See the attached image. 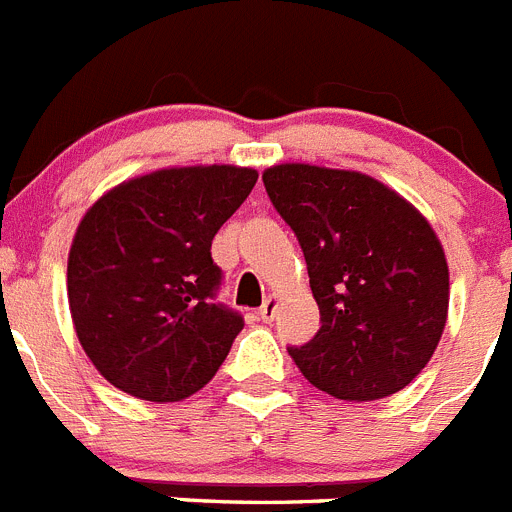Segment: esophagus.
Here are the masks:
<instances>
[{
    "label": "esophagus",
    "instance_id": "obj_1",
    "mask_svg": "<svg viewBox=\"0 0 512 512\" xmlns=\"http://www.w3.org/2000/svg\"><path fill=\"white\" fill-rule=\"evenodd\" d=\"M278 303H280V296L278 293H273V296H267L265 303L260 306V319L262 321H273L275 319V313H278Z\"/></svg>",
    "mask_w": 512,
    "mask_h": 512
}]
</instances>
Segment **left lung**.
<instances>
[{"label":"left lung","instance_id":"8db88e82","mask_svg":"<svg viewBox=\"0 0 512 512\" xmlns=\"http://www.w3.org/2000/svg\"><path fill=\"white\" fill-rule=\"evenodd\" d=\"M265 191L298 237L321 329L288 347L313 388L339 400L403 390L434 357L449 311L444 247L413 204L357 170L273 165Z\"/></svg>","mask_w":512,"mask_h":512}]
</instances>
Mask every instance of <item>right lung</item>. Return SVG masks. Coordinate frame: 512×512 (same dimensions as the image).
<instances>
[{"label": "right lung", "mask_w": 512, "mask_h": 512, "mask_svg": "<svg viewBox=\"0 0 512 512\" xmlns=\"http://www.w3.org/2000/svg\"><path fill=\"white\" fill-rule=\"evenodd\" d=\"M257 170L163 168L107 191L68 252V306L86 357L114 388L153 403L199 393L245 319L216 303L211 239Z\"/></svg>", "instance_id": "right-lung-1"}]
</instances>
